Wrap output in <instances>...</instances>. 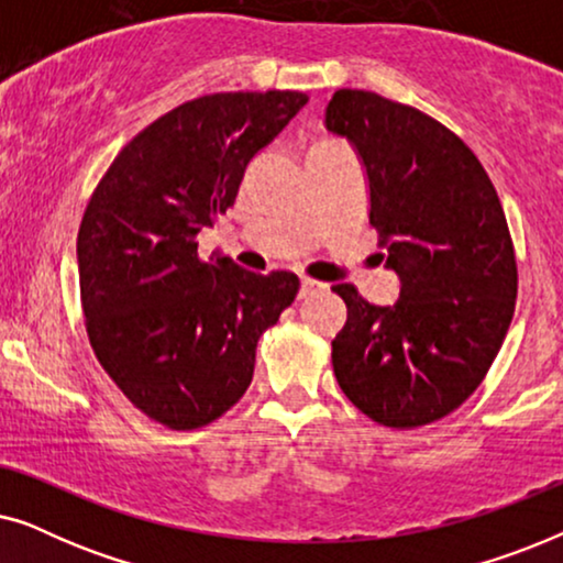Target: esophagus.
I'll return each instance as SVG.
<instances>
[{
  "label": "esophagus",
  "instance_id": "obj_1",
  "mask_svg": "<svg viewBox=\"0 0 563 563\" xmlns=\"http://www.w3.org/2000/svg\"><path fill=\"white\" fill-rule=\"evenodd\" d=\"M320 289H322L320 282L310 279V276H302V282H299V299L310 297V295H314V291H320Z\"/></svg>",
  "mask_w": 563,
  "mask_h": 563
}]
</instances>
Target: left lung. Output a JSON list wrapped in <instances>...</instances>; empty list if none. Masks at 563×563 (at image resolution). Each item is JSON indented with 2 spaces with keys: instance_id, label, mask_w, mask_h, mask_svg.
<instances>
[{
  "instance_id": "8db88e82",
  "label": "left lung",
  "mask_w": 563,
  "mask_h": 563,
  "mask_svg": "<svg viewBox=\"0 0 563 563\" xmlns=\"http://www.w3.org/2000/svg\"><path fill=\"white\" fill-rule=\"evenodd\" d=\"M325 128L364 161L368 222L399 276L389 307L333 287L349 310L335 379L379 426H428L474 395L510 328L518 264L505 210L474 151L415 107L338 89Z\"/></svg>"
}]
</instances>
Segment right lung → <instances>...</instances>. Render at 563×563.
Returning <instances> with one entry per match:
<instances>
[{
	"instance_id": "add662e5",
	"label": "right lung",
	"mask_w": 563,
	"mask_h": 563,
	"mask_svg": "<svg viewBox=\"0 0 563 563\" xmlns=\"http://www.w3.org/2000/svg\"><path fill=\"white\" fill-rule=\"evenodd\" d=\"M307 104L302 91L184 102L118 153L84 210V325L122 395L172 430L210 426L245 395L258 338L295 302L291 272L199 258L197 233L233 207L253 156Z\"/></svg>"
}]
</instances>
